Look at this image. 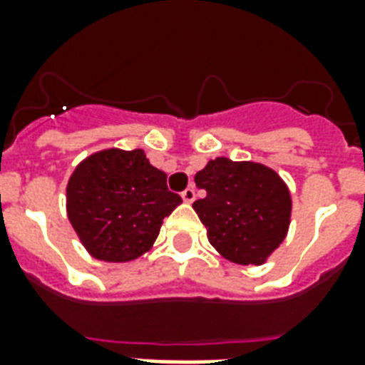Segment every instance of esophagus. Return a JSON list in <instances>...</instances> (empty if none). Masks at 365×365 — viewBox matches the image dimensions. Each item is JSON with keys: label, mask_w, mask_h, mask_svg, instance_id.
<instances>
[{"label": "esophagus", "mask_w": 365, "mask_h": 365, "mask_svg": "<svg viewBox=\"0 0 365 365\" xmlns=\"http://www.w3.org/2000/svg\"><path fill=\"white\" fill-rule=\"evenodd\" d=\"M182 199H183V202H193V200H195V189L193 187L185 189V191L182 193Z\"/></svg>", "instance_id": "obj_1"}]
</instances>
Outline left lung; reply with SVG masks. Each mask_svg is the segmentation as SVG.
<instances>
[{"label": "left lung", "mask_w": 365, "mask_h": 365, "mask_svg": "<svg viewBox=\"0 0 365 365\" xmlns=\"http://www.w3.org/2000/svg\"><path fill=\"white\" fill-rule=\"evenodd\" d=\"M195 183L206 191L193 202L195 212L225 259L261 265L286 239L292 197L272 168L217 157L197 172Z\"/></svg>", "instance_id": "8db88e82"}]
</instances>
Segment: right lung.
Masks as SVG:
<instances>
[{"mask_svg": "<svg viewBox=\"0 0 365 365\" xmlns=\"http://www.w3.org/2000/svg\"><path fill=\"white\" fill-rule=\"evenodd\" d=\"M68 217L88 254L102 261H132L145 254L163 220L182 202L166 187V174L142 149H104L71 174Z\"/></svg>", "mask_w": 365, "mask_h": 365, "instance_id": "right-lung-1", "label": "right lung"}]
</instances>
